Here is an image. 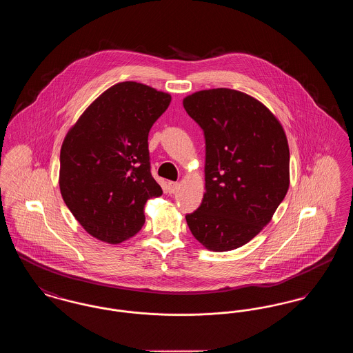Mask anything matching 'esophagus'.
<instances>
[{
    "label": "esophagus",
    "instance_id": "1",
    "mask_svg": "<svg viewBox=\"0 0 353 353\" xmlns=\"http://www.w3.org/2000/svg\"><path fill=\"white\" fill-rule=\"evenodd\" d=\"M179 189V183H173V181H169L168 183V192L169 193H174L176 190Z\"/></svg>",
    "mask_w": 353,
    "mask_h": 353
}]
</instances>
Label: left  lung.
<instances>
[{
    "label": "left lung",
    "instance_id": "obj_1",
    "mask_svg": "<svg viewBox=\"0 0 353 353\" xmlns=\"http://www.w3.org/2000/svg\"><path fill=\"white\" fill-rule=\"evenodd\" d=\"M183 104L205 136V194L186 223L206 249L234 250L269 223L288 190L283 127L265 104L236 90H202Z\"/></svg>",
    "mask_w": 353,
    "mask_h": 353
}]
</instances>
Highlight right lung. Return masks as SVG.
Masks as SVG:
<instances>
[{
    "label": "right lung",
    "mask_w": 353,
    "mask_h": 353,
    "mask_svg": "<svg viewBox=\"0 0 353 353\" xmlns=\"http://www.w3.org/2000/svg\"><path fill=\"white\" fill-rule=\"evenodd\" d=\"M170 99L145 84H115L87 107L66 134L61 194L97 239L118 245L134 236L145 222V202L163 194L151 174L148 134Z\"/></svg>",
    "instance_id": "right-lung-1"
}]
</instances>
